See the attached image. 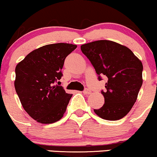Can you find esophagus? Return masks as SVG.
<instances>
[{
    "label": "esophagus",
    "mask_w": 157,
    "mask_h": 157,
    "mask_svg": "<svg viewBox=\"0 0 157 157\" xmlns=\"http://www.w3.org/2000/svg\"><path fill=\"white\" fill-rule=\"evenodd\" d=\"M82 93L84 94H90L91 93V90H89V89H85L83 91H82Z\"/></svg>",
    "instance_id": "1"
}]
</instances>
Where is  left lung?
<instances>
[{
	"label": "left lung",
	"instance_id": "1",
	"mask_svg": "<svg viewBox=\"0 0 157 157\" xmlns=\"http://www.w3.org/2000/svg\"><path fill=\"white\" fill-rule=\"evenodd\" d=\"M81 51L91 61L99 80L108 78L106 91L101 94L105 103L95 113L106 120L123 118L136 101L142 85L141 60L126 46L111 40H97L81 46Z\"/></svg>",
	"mask_w": 157,
	"mask_h": 157
}]
</instances>
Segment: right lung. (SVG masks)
Masks as SVG:
<instances>
[{
    "label": "right lung",
    "mask_w": 157,
    "mask_h": 157,
    "mask_svg": "<svg viewBox=\"0 0 157 157\" xmlns=\"http://www.w3.org/2000/svg\"><path fill=\"white\" fill-rule=\"evenodd\" d=\"M76 48L64 43L46 45L16 66L15 91L23 109L37 122L51 124L63 117L72 94L54 84L63 76L66 57Z\"/></svg>",
    "instance_id": "right-lung-1"
}]
</instances>
